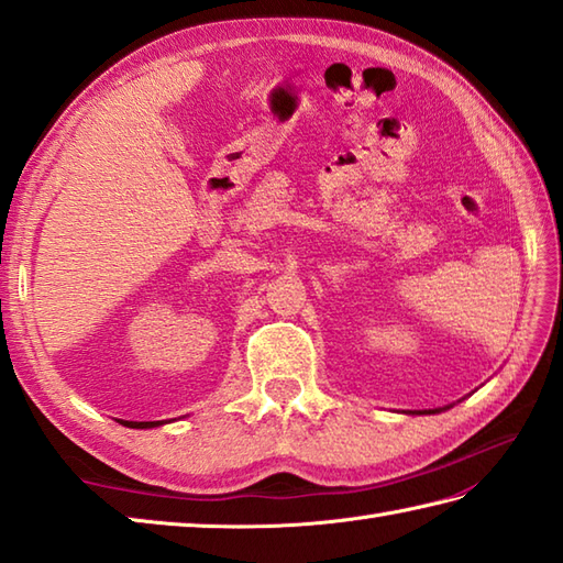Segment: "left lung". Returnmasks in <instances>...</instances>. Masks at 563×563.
Returning a JSON list of instances; mask_svg holds the SVG:
<instances>
[{
    "label": "left lung",
    "instance_id": "1",
    "mask_svg": "<svg viewBox=\"0 0 563 563\" xmlns=\"http://www.w3.org/2000/svg\"><path fill=\"white\" fill-rule=\"evenodd\" d=\"M438 411H442V409H430V411H418V413H438Z\"/></svg>",
    "mask_w": 563,
    "mask_h": 563
}]
</instances>
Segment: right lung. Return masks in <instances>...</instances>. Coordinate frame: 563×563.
<instances>
[{"label":"right lung","mask_w":563,"mask_h":563,"mask_svg":"<svg viewBox=\"0 0 563 563\" xmlns=\"http://www.w3.org/2000/svg\"><path fill=\"white\" fill-rule=\"evenodd\" d=\"M128 428H157L162 426V421H121Z\"/></svg>","instance_id":"add662e5"}]
</instances>
